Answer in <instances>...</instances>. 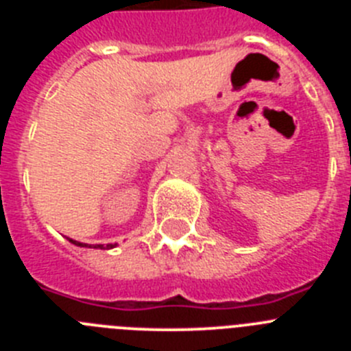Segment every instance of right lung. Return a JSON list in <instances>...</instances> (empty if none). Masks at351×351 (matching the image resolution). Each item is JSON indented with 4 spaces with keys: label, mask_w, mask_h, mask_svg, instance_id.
Returning a JSON list of instances; mask_svg holds the SVG:
<instances>
[{
    "label": "right lung",
    "mask_w": 351,
    "mask_h": 351,
    "mask_svg": "<svg viewBox=\"0 0 351 351\" xmlns=\"http://www.w3.org/2000/svg\"><path fill=\"white\" fill-rule=\"evenodd\" d=\"M71 244H75V246H80V247H100V250H112V247H116L117 244H107V246H104V244H95V246H91V244H86V243H79V241H73V239H68Z\"/></svg>",
    "instance_id": "obj_1"
}]
</instances>
